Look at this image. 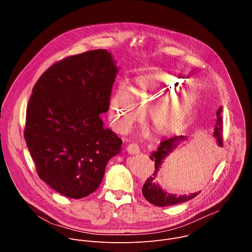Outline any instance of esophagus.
<instances>
[{
	"label": "esophagus",
	"instance_id": "1",
	"mask_svg": "<svg viewBox=\"0 0 252 252\" xmlns=\"http://www.w3.org/2000/svg\"><path fill=\"white\" fill-rule=\"evenodd\" d=\"M126 151L130 154V155H137L138 153H140V149L138 147V145L136 144H130L127 146Z\"/></svg>",
	"mask_w": 252,
	"mask_h": 252
}]
</instances>
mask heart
<instances>
[{"label":"heart","mask_w":252,"mask_h":252,"mask_svg":"<svg viewBox=\"0 0 252 252\" xmlns=\"http://www.w3.org/2000/svg\"><path fill=\"white\" fill-rule=\"evenodd\" d=\"M184 85L185 81L181 78L154 73L135 78L130 90L121 86L109 103L108 116L112 127L118 133H127L141 120L144 112L147 122L158 136L175 133L199 99V94L194 89L180 92Z\"/></svg>","instance_id":"1"}]
</instances>
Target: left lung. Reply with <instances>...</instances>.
Returning <instances> with one entry per match:
<instances>
[{
  "instance_id": "obj_1",
  "label": "left lung",
  "mask_w": 252,
  "mask_h": 252,
  "mask_svg": "<svg viewBox=\"0 0 252 252\" xmlns=\"http://www.w3.org/2000/svg\"><path fill=\"white\" fill-rule=\"evenodd\" d=\"M221 112L222 107L220 106L217 111V120L214 126V133L213 137L216 140V143L219 147H222V118H221ZM187 138L185 136H175L168 140H165L160 143L159 147L157 151L153 152L150 158L155 161V173L153 176H150L145 184L143 185L142 193L147 201H149L151 204L158 206V207H165V206H171L176 205L179 203L186 202L190 199H193L196 197L199 192L196 193H190V195H179L171 194L163 190L159 184L155 180L157 178L158 172L164 161V159L172 154V152L179 146L181 142L186 141Z\"/></svg>"
}]
</instances>
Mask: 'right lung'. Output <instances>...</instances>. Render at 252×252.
Instances as JSON below:
<instances>
[{
    "label": "right lung",
    "instance_id": "1",
    "mask_svg": "<svg viewBox=\"0 0 252 252\" xmlns=\"http://www.w3.org/2000/svg\"><path fill=\"white\" fill-rule=\"evenodd\" d=\"M118 67L105 49L52 65L32 90L25 138L38 176L58 193L84 198L97 189L122 140L104 128Z\"/></svg>",
    "mask_w": 252,
    "mask_h": 252
}]
</instances>
